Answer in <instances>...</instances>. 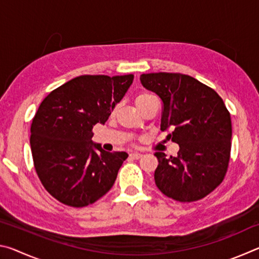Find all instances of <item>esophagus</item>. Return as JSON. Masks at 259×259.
Listing matches in <instances>:
<instances>
[{
	"label": "esophagus",
	"mask_w": 259,
	"mask_h": 259,
	"mask_svg": "<svg viewBox=\"0 0 259 259\" xmlns=\"http://www.w3.org/2000/svg\"><path fill=\"white\" fill-rule=\"evenodd\" d=\"M130 157H131V159H134V160H138V159H140V157H142V154H139V153H131Z\"/></svg>",
	"instance_id": "obj_1"
}]
</instances>
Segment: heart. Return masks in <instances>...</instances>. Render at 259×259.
Wrapping results in <instances>:
<instances>
[{
	"mask_svg": "<svg viewBox=\"0 0 259 259\" xmlns=\"http://www.w3.org/2000/svg\"><path fill=\"white\" fill-rule=\"evenodd\" d=\"M153 99H156V98L150 93L139 94L137 97H136V105H137V106H140V105L145 104V103L150 102V100H153Z\"/></svg>",
	"mask_w": 259,
	"mask_h": 259,
	"instance_id": "b5f03b06",
	"label": "heart"
}]
</instances>
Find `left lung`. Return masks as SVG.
Wrapping results in <instances>:
<instances>
[{
    "instance_id": "left-lung-1",
    "label": "left lung",
    "mask_w": 259,
    "mask_h": 259,
    "mask_svg": "<svg viewBox=\"0 0 259 259\" xmlns=\"http://www.w3.org/2000/svg\"><path fill=\"white\" fill-rule=\"evenodd\" d=\"M142 84L162 100L161 130L179 145L177 156L156 152L155 184L168 198L194 202L224 181L231 157L232 121L216 91L181 73H148Z\"/></svg>"
}]
</instances>
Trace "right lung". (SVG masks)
I'll return each instance as SVG.
<instances>
[{
	"label": "right lung",
	"mask_w": 259,
	"mask_h": 259,
	"mask_svg": "<svg viewBox=\"0 0 259 259\" xmlns=\"http://www.w3.org/2000/svg\"><path fill=\"white\" fill-rule=\"evenodd\" d=\"M133 80V74L81 75L52 90L38 106L29 139L34 168L59 202L87 207L112 188L128 154L94 144L93 128L108 120Z\"/></svg>",
	"instance_id": "obj_1"
}]
</instances>
